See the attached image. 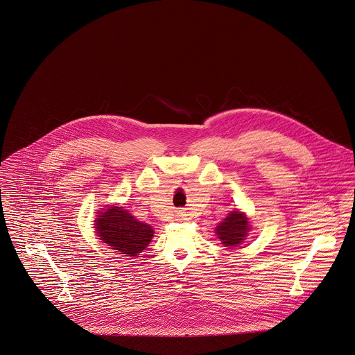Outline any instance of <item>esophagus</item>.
I'll return each instance as SVG.
<instances>
[{
	"instance_id": "esophagus-1",
	"label": "esophagus",
	"mask_w": 355,
	"mask_h": 355,
	"mask_svg": "<svg viewBox=\"0 0 355 355\" xmlns=\"http://www.w3.org/2000/svg\"><path fill=\"white\" fill-rule=\"evenodd\" d=\"M178 216H182V214H181V212H180V215H178Z\"/></svg>"
}]
</instances>
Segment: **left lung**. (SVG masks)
<instances>
[{"mask_svg": "<svg viewBox=\"0 0 355 355\" xmlns=\"http://www.w3.org/2000/svg\"><path fill=\"white\" fill-rule=\"evenodd\" d=\"M249 230L250 225L248 222V216L243 212H239L236 209L232 211L223 219V222H220L216 226L215 233L225 246L234 248L246 238Z\"/></svg>", "mask_w": 355, "mask_h": 355, "instance_id": "1", "label": "left lung"}]
</instances>
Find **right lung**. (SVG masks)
Listing matches in <instances>:
<instances>
[{
  "label": "right lung",
  "instance_id": "1",
  "mask_svg": "<svg viewBox=\"0 0 355 355\" xmlns=\"http://www.w3.org/2000/svg\"><path fill=\"white\" fill-rule=\"evenodd\" d=\"M95 230L110 249L130 257L140 254L154 236V229L150 225L139 222L129 211L117 205L98 212Z\"/></svg>",
  "mask_w": 355,
  "mask_h": 355
}]
</instances>
